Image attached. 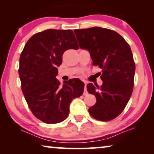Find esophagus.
<instances>
[{"instance_id":"34e87169","label":"esophagus","mask_w":154,"mask_h":154,"mask_svg":"<svg viewBox=\"0 0 154 154\" xmlns=\"http://www.w3.org/2000/svg\"><path fill=\"white\" fill-rule=\"evenodd\" d=\"M84 83H85V90H84V92H83V95H87L88 94L87 89H86V85H87V83H86V82H84Z\"/></svg>"}]
</instances>
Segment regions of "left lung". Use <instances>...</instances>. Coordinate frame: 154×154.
<instances>
[{
	"instance_id": "8db88e82",
	"label": "left lung",
	"mask_w": 154,
	"mask_h": 154,
	"mask_svg": "<svg viewBox=\"0 0 154 154\" xmlns=\"http://www.w3.org/2000/svg\"><path fill=\"white\" fill-rule=\"evenodd\" d=\"M73 31L80 48L90 52L92 64L102 69V85H87L88 92L97 99L88 111L98 121H111L123 111L133 90L135 64L130 45L108 29L95 26Z\"/></svg>"
}]
</instances>
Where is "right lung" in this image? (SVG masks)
Segmentation results:
<instances>
[{
  "label": "right lung",
  "instance_id": "1",
  "mask_svg": "<svg viewBox=\"0 0 154 154\" xmlns=\"http://www.w3.org/2000/svg\"><path fill=\"white\" fill-rule=\"evenodd\" d=\"M79 49L73 31L48 29L35 33L25 45L20 58L19 75L22 90L33 114L43 123H58L66 119L74 98L83 93L79 79H56L63 53Z\"/></svg>",
  "mask_w": 154,
  "mask_h": 154
}]
</instances>
